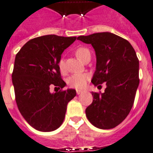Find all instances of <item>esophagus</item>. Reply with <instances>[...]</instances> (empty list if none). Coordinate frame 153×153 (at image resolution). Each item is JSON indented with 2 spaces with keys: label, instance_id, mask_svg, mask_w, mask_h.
I'll list each match as a JSON object with an SVG mask.
<instances>
[{
  "label": "esophagus",
  "instance_id": "1",
  "mask_svg": "<svg viewBox=\"0 0 153 153\" xmlns=\"http://www.w3.org/2000/svg\"><path fill=\"white\" fill-rule=\"evenodd\" d=\"M82 90H80V89H77L76 90V93H77V94H78V95H79V94H82Z\"/></svg>",
  "mask_w": 153,
  "mask_h": 153
}]
</instances>
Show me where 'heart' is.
<instances>
[{"label": "heart", "instance_id": "heart-1", "mask_svg": "<svg viewBox=\"0 0 153 153\" xmlns=\"http://www.w3.org/2000/svg\"><path fill=\"white\" fill-rule=\"evenodd\" d=\"M75 55L80 59L81 61L84 62L88 56H90V52L88 48L81 47V48H77L75 51ZM58 66L60 71L64 73L66 71V66L64 60L63 59H59ZM89 74L86 73H81V74H74L69 77L68 82L70 86L75 89H82L85 87L86 85L87 80L89 79Z\"/></svg>", "mask_w": 153, "mask_h": 153}]
</instances>
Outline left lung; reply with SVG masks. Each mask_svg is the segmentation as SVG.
Here are the masks:
<instances>
[{"label":"left lung","instance_id":"8db88e82","mask_svg":"<svg viewBox=\"0 0 153 153\" xmlns=\"http://www.w3.org/2000/svg\"><path fill=\"white\" fill-rule=\"evenodd\" d=\"M91 44L97 58L94 85L106 83L102 94L92 92L94 100L85 115L94 126L108 130L118 126L130 113L139 85V60L128 41L110 32L79 36Z\"/></svg>","mask_w":153,"mask_h":153}]
</instances>
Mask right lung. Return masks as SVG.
Segmentation results:
<instances>
[{"label": "right lung", "instance_id": "obj_1", "mask_svg": "<svg viewBox=\"0 0 153 153\" xmlns=\"http://www.w3.org/2000/svg\"><path fill=\"white\" fill-rule=\"evenodd\" d=\"M76 37L45 35L27 42L16 56L12 72L16 101L25 120L36 130L50 132L64 122L68 102L75 89L51 93L54 85L62 89L59 63L64 49ZM58 87V88H59Z\"/></svg>", "mask_w": 153, "mask_h": 153}]
</instances>
